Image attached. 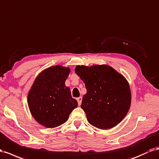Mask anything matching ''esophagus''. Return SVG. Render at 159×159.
Returning a JSON list of instances; mask_svg holds the SVG:
<instances>
[{"label":"esophagus","instance_id":"34e87169","mask_svg":"<svg viewBox=\"0 0 159 159\" xmlns=\"http://www.w3.org/2000/svg\"><path fill=\"white\" fill-rule=\"evenodd\" d=\"M77 101H78V105L80 106L81 104V101H82V98H81V97L78 98H77Z\"/></svg>","mask_w":159,"mask_h":159}]
</instances>
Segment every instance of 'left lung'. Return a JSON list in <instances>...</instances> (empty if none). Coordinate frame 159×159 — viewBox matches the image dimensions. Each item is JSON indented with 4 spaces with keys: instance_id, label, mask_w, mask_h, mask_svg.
Returning a JSON list of instances; mask_svg holds the SVG:
<instances>
[{
    "instance_id": "1",
    "label": "left lung",
    "mask_w": 159,
    "mask_h": 159,
    "mask_svg": "<svg viewBox=\"0 0 159 159\" xmlns=\"http://www.w3.org/2000/svg\"><path fill=\"white\" fill-rule=\"evenodd\" d=\"M75 71L87 89L81 108L89 123L102 130L115 127L130 108L131 92L125 77L105 64L77 66Z\"/></svg>"
}]
</instances>
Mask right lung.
<instances>
[{"mask_svg": "<svg viewBox=\"0 0 159 159\" xmlns=\"http://www.w3.org/2000/svg\"><path fill=\"white\" fill-rule=\"evenodd\" d=\"M70 71L68 67L51 66L39 73L34 81L27 104L33 117L41 125L49 128L61 125L78 107L70 88L65 84Z\"/></svg>", "mask_w": 159, "mask_h": 159, "instance_id": "right-lung-1", "label": "right lung"}]
</instances>
